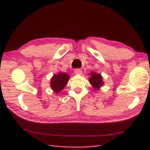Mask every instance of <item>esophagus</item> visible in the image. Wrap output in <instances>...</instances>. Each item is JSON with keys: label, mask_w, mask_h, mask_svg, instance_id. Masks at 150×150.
<instances>
[{"label": "esophagus", "mask_w": 150, "mask_h": 150, "mask_svg": "<svg viewBox=\"0 0 150 150\" xmlns=\"http://www.w3.org/2000/svg\"><path fill=\"white\" fill-rule=\"evenodd\" d=\"M75 73L76 75H81L82 74V70H81V69H79V68H77V69H75Z\"/></svg>", "instance_id": "1"}]
</instances>
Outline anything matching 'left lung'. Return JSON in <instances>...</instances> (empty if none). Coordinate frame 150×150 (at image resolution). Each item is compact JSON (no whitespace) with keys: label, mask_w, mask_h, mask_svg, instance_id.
Segmentation results:
<instances>
[{"label":"left lung","mask_w":150,"mask_h":150,"mask_svg":"<svg viewBox=\"0 0 150 150\" xmlns=\"http://www.w3.org/2000/svg\"><path fill=\"white\" fill-rule=\"evenodd\" d=\"M91 77L89 78L91 84L93 86L95 89H98L103 85L102 77L100 74L93 72H91Z\"/></svg>","instance_id":"obj_1"}]
</instances>
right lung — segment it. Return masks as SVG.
I'll list each match as a JSON object with an SVG mask.
<instances>
[{
    "instance_id": "add662e5",
    "label": "right lung",
    "mask_w": 150,
    "mask_h": 150,
    "mask_svg": "<svg viewBox=\"0 0 150 150\" xmlns=\"http://www.w3.org/2000/svg\"><path fill=\"white\" fill-rule=\"evenodd\" d=\"M69 79V75L65 73H59L58 75H54L51 79V87L55 93H59L65 87Z\"/></svg>"
}]
</instances>
